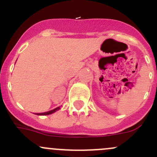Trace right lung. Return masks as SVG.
<instances>
[{
	"label": "right lung",
	"mask_w": 157,
	"mask_h": 157,
	"mask_svg": "<svg viewBox=\"0 0 157 157\" xmlns=\"http://www.w3.org/2000/svg\"><path fill=\"white\" fill-rule=\"evenodd\" d=\"M59 109H60V107H57L56 109H53V110L48 111V112H42V113H36V115H50V114L54 113V112H56V111L59 110Z\"/></svg>",
	"instance_id": "1"
}]
</instances>
